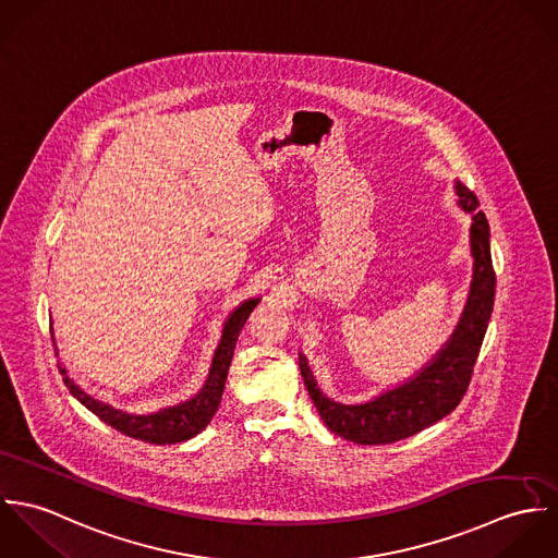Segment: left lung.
Wrapping results in <instances>:
<instances>
[{
    "label": "left lung",
    "instance_id": "8db88e82",
    "mask_svg": "<svg viewBox=\"0 0 558 558\" xmlns=\"http://www.w3.org/2000/svg\"><path fill=\"white\" fill-rule=\"evenodd\" d=\"M460 206L473 215L471 226V253H473V283L464 314L458 322L449 341L438 354L416 372L408 383L365 403H339L328 399L318 389L307 359L299 356V367L305 387L318 408L322 421L337 436L356 445H389L403 440L449 412L469 391L478 350L494 310L496 275L489 253V226L478 210L477 195L456 182Z\"/></svg>",
    "mask_w": 558,
    "mask_h": 558
}]
</instances>
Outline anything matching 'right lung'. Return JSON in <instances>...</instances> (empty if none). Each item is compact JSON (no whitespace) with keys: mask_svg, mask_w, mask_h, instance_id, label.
Wrapping results in <instances>:
<instances>
[{"mask_svg":"<svg viewBox=\"0 0 558 558\" xmlns=\"http://www.w3.org/2000/svg\"><path fill=\"white\" fill-rule=\"evenodd\" d=\"M259 303V299H248L244 301L240 307H236L230 318L223 324V335L219 341V348L215 350L213 356V365H210V374L204 383V387L199 389V393L195 398L186 399L178 405H169L162 408L159 412L153 414H131L126 410H118L105 401L87 396L83 389H80L69 376L66 369L60 365V374L64 376V383L69 387V391L80 399L81 403L94 412L100 421H105L107 425H111L113 429L150 442V445H173V442H184L193 436H197L215 416L221 396L226 389V378L230 372V363L234 356V348L239 341L240 330L244 326L246 318L251 316V312L255 310V305Z\"/></svg>","mask_w":558,"mask_h":558,"instance_id":"right-lung-1","label":"right lung"}]
</instances>
